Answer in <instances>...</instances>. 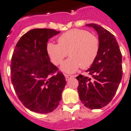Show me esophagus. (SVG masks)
<instances>
[{"instance_id": "1", "label": "esophagus", "mask_w": 131, "mask_h": 131, "mask_svg": "<svg viewBox=\"0 0 131 131\" xmlns=\"http://www.w3.org/2000/svg\"><path fill=\"white\" fill-rule=\"evenodd\" d=\"M64 76H65V78L67 81L70 80L72 78H74V76H72V75H68V74H64Z\"/></svg>"}]
</instances>
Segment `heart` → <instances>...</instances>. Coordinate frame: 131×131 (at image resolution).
I'll use <instances>...</instances> for the list:
<instances>
[{"label": "heart", "mask_w": 131, "mask_h": 131, "mask_svg": "<svg viewBox=\"0 0 131 131\" xmlns=\"http://www.w3.org/2000/svg\"><path fill=\"white\" fill-rule=\"evenodd\" d=\"M59 43L49 42L47 51L55 64H59L68 55L69 58L61 64V68L67 73L89 68L94 63L99 51V40L96 36L83 29H72L61 35Z\"/></svg>", "instance_id": "b5f03b06"}]
</instances>
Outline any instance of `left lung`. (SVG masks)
Here are the masks:
<instances>
[{"label": "left lung", "mask_w": 131, "mask_h": 131, "mask_svg": "<svg viewBox=\"0 0 131 131\" xmlns=\"http://www.w3.org/2000/svg\"><path fill=\"white\" fill-rule=\"evenodd\" d=\"M99 35V51L90 68L86 70L92 78L80 74L76 77L81 102L89 109H100L115 95L123 74L122 55L117 40L108 30L95 23L86 25Z\"/></svg>", "instance_id": "1"}]
</instances>
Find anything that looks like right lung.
Masks as SVG:
<instances>
[{
    "label": "right lung",
    "mask_w": 131,
    "mask_h": 131,
    "mask_svg": "<svg viewBox=\"0 0 131 131\" xmlns=\"http://www.w3.org/2000/svg\"><path fill=\"white\" fill-rule=\"evenodd\" d=\"M60 31L35 29L21 37L14 50L11 80L19 99L32 112L56 109L66 85L65 77L49 59L47 42Z\"/></svg>",
    "instance_id": "right-lung-1"
}]
</instances>
